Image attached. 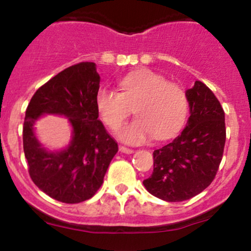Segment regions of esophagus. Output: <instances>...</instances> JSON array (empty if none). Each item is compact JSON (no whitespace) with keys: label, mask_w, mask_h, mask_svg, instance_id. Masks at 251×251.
<instances>
[{"label":"esophagus","mask_w":251,"mask_h":251,"mask_svg":"<svg viewBox=\"0 0 251 251\" xmlns=\"http://www.w3.org/2000/svg\"><path fill=\"white\" fill-rule=\"evenodd\" d=\"M119 150H120L121 152H125V154H132L133 152V149H131V148H127V147H124V146L119 147Z\"/></svg>","instance_id":"esophagus-1"}]
</instances>
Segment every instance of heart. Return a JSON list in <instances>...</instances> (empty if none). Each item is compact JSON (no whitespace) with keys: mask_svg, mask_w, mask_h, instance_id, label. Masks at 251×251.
I'll return each mask as SVG.
<instances>
[{"mask_svg":"<svg viewBox=\"0 0 251 251\" xmlns=\"http://www.w3.org/2000/svg\"><path fill=\"white\" fill-rule=\"evenodd\" d=\"M119 88L120 92L100 89L96 107L110 130L120 127L133 108L137 118L119 130L121 141L139 144L151 136L156 139L167 138L185 123L189 109L186 91L159 73L149 70L130 73L121 79Z\"/></svg>","mask_w":251,"mask_h":251,"instance_id":"b5f03b06","label":"heart"}]
</instances>
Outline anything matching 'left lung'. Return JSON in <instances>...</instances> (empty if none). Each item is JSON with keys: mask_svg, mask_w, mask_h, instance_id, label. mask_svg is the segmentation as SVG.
Here are the masks:
<instances>
[{"mask_svg": "<svg viewBox=\"0 0 251 251\" xmlns=\"http://www.w3.org/2000/svg\"><path fill=\"white\" fill-rule=\"evenodd\" d=\"M186 95L190 118L185 128L154 150V172L143 180L150 194L167 202L186 201L208 188L225 147V113L213 91L196 80Z\"/></svg>", "mask_w": 251, "mask_h": 251, "instance_id": "obj_1", "label": "left lung"}]
</instances>
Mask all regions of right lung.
Segmentation results:
<instances>
[{"mask_svg": "<svg viewBox=\"0 0 251 251\" xmlns=\"http://www.w3.org/2000/svg\"><path fill=\"white\" fill-rule=\"evenodd\" d=\"M99 89L96 65L79 62L42 85L27 105L23 143L28 173L33 183L56 201L79 203L91 199L118 151V143L97 119ZM46 112L65 115L73 125V141L62 152H47L36 141L33 124Z\"/></svg>", "mask_w": 251, "mask_h": 251, "instance_id": "1", "label": "right lung"}]
</instances>
